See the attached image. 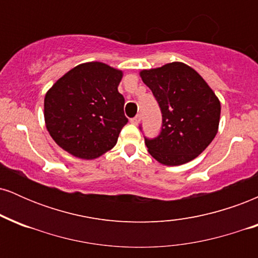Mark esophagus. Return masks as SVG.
<instances>
[{"label":"esophagus","instance_id":"34e87169","mask_svg":"<svg viewBox=\"0 0 258 258\" xmlns=\"http://www.w3.org/2000/svg\"><path fill=\"white\" fill-rule=\"evenodd\" d=\"M139 121H141V116H139V115H137V116L132 117V119H131V123H133V125H138Z\"/></svg>","mask_w":258,"mask_h":258}]
</instances>
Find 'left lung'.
Wrapping results in <instances>:
<instances>
[{
    "label": "left lung",
    "mask_w": 258,
    "mask_h": 258,
    "mask_svg": "<svg viewBox=\"0 0 258 258\" xmlns=\"http://www.w3.org/2000/svg\"><path fill=\"white\" fill-rule=\"evenodd\" d=\"M141 78L162 115L159 135L144 137L150 155L167 166L183 165L200 155L220 123L221 104L214 91L194 69L179 61L143 70Z\"/></svg>",
    "instance_id": "obj_1"
}]
</instances>
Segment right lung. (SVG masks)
<instances>
[{"instance_id": "right-lung-1", "label": "right lung", "mask_w": 258, "mask_h": 258, "mask_svg": "<svg viewBox=\"0 0 258 258\" xmlns=\"http://www.w3.org/2000/svg\"><path fill=\"white\" fill-rule=\"evenodd\" d=\"M122 73L92 61L78 65L44 97V121L59 147L81 159L98 158L114 148L128 119L117 91Z\"/></svg>"}]
</instances>
